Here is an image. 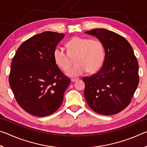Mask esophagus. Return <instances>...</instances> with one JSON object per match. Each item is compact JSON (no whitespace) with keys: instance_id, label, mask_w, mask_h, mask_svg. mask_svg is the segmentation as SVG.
Wrapping results in <instances>:
<instances>
[{"instance_id":"34e87169","label":"esophagus","mask_w":147,"mask_h":147,"mask_svg":"<svg viewBox=\"0 0 147 147\" xmlns=\"http://www.w3.org/2000/svg\"><path fill=\"white\" fill-rule=\"evenodd\" d=\"M79 80V78H71V82H76V81H78Z\"/></svg>"}]
</instances>
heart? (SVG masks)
<instances>
[{
  "mask_svg": "<svg viewBox=\"0 0 147 147\" xmlns=\"http://www.w3.org/2000/svg\"><path fill=\"white\" fill-rule=\"evenodd\" d=\"M67 53L61 48L53 52L56 64L65 71L70 66L71 59L75 64L66 71L69 76H78L86 73H96L101 67L104 59V49L102 42L97 39H88L75 36L66 43Z\"/></svg>",
  "mask_w": 147,
  "mask_h": 147,
  "instance_id": "heart-1",
  "label": "heart"
}]
</instances>
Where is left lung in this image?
I'll return each mask as SVG.
<instances>
[{
  "mask_svg": "<svg viewBox=\"0 0 147 147\" xmlns=\"http://www.w3.org/2000/svg\"><path fill=\"white\" fill-rule=\"evenodd\" d=\"M95 36L105 51L103 65L98 73L84 77V96L94 112L111 115L130 103L138 88L139 65L132 47L120 35L103 28L85 32Z\"/></svg>",
  "mask_w": 147,
  "mask_h": 147,
  "instance_id": "left-lung-1",
  "label": "left lung"
}]
</instances>
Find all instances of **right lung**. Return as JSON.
<instances>
[{
	"label": "right lung",
	"mask_w": 147,
	"mask_h": 147,
	"mask_svg": "<svg viewBox=\"0 0 147 147\" xmlns=\"http://www.w3.org/2000/svg\"><path fill=\"white\" fill-rule=\"evenodd\" d=\"M64 37L54 32L35 35L20 45L12 60L9 86L19 105L32 115L41 117L55 112L71 83L53 58Z\"/></svg>",
	"instance_id": "right-lung-1"
}]
</instances>
